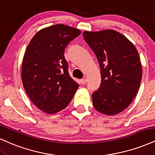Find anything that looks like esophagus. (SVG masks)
Masks as SVG:
<instances>
[{
  "label": "esophagus",
  "mask_w": 155,
  "mask_h": 155,
  "mask_svg": "<svg viewBox=\"0 0 155 155\" xmlns=\"http://www.w3.org/2000/svg\"><path fill=\"white\" fill-rule=\"evenodd\" d=\"M87 80L86 78H84V79L81 80V84H85L87 83Z\"/></svg>",
  "instance_id": "1"
}]
</instances>
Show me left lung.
<instances>
[{
    "label": "left lung",
    "mask_w": 155,
    "mask_h": 155,
    "mask_svg": "<svg viewBox=\"0 0 155 155\" xmlns=\"http://www.w3.org/2000/svg\"><path fill=\"white\" fill-rule=\"evenodd\" d=\"M83 36L101 68V86L92 93V104L101 113L117 114L132 103L139 89L142 68L138 51L113 30L84 31Z\"/></svg>",
    "instance_id": "obj_1"
}]
</instances>
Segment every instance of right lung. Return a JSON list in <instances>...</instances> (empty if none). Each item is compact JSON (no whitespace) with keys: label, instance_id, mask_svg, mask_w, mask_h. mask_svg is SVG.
<instances>
[{"label":"right lung","instance_id":"add662e5","mask_svg":"<svg viewBox=\"0 0 155 155\" xmlns=\"http://www.w3.org/2000/svg\"><path fill=\"white\" fill-rule=\"evenodd\" d=\"M80 33L71 27L55 25L39 31L27 47L22 66L23 86L32 102L46 113L64 109L79 87L69 75L63 54Z\"/></svg>","mask_w":155,"mask_h":155}]
</instances>
